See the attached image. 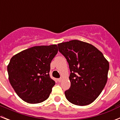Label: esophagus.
Returning a JSON list of instances; mask_svg holds the SVG:
<instances>
[{"label": "esophagus", "instance_id": "esophagus-1", "mask_svg": "<svg viewBox=\"0 0 120 120\" xmlns=\"http://www.w3.org/2000/svg\"><path fill=\"white\" fill-rule=\"evenodd\" d=\"M62 78H59V79H58V81L59 82H61V81H62Z\"/></svg>", "mask_w": 120, "mask_h": 120}]
</instances>
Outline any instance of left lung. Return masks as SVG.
Returning a JSON list of instances; mask_svg holds the SVG:
<instances>
[{"label": "left lung", "instance_id": "8db88e82", "mask_svg": "<svg viewBox=\"0 0 120 120\" xmlns=\"http://www.w3.org/2000/svg\"><path fill=\"white\" fill-rule=\"evenodd\" d=\"M59 51L69 65L71 86L67 99L78 106L90 105L98 97L108 80L109 64L96 47L79 40L59 43Z\"/></svg>", "mask_w": 120, "mask_h": 120}]
</instances>
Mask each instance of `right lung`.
I'll return each mask as SVG.
<instances>
[{
  "mask_svg": "<svg viewBox=\"0 0 120 120\" xmlns=\"http://www.w3.org/2000/svg\"><path fill=\"white\" fill-rule=\"evenodd\" d=\"M58 52L56 44L39 45L11 58L7 67L9 82L23 101L39 103L49 98L55 84L49 76L50 63Z\"/></svg>",
  "mask_w": 120,
  "mask_h": 120,
  "instance_id": "right-lung-1",
  "label": "right lung"
}]
</instances>
